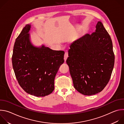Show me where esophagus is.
Returning a JSON list of instances; mask_svg holds the SVG:
<instances>
[{"instance_id": "1", "label": "esophagus", "mask_w": 124, "mask_h": 124, "mask_svg": "<svg viewBox=\"0 0 124 124\" xmlns=\"http://www.w3.org/2000/svg\"><path fill=\"white\" fill-rule=\"evenodd\" d=\"M68 57V54L67 52H65V54H64V60H65V62H66Z\"/></svg>"}]
</instances>
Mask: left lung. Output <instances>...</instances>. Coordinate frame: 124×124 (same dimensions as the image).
I'll use <instances>...</instances> for the list:
<instances>
[{"label":"left lung","instance_id":"1","mask_svg":"<svg viewBox=\"0 0 124 124\" xmlns=\"http://www.w3.org/2000/svg\"><path fill=\"white\" fill-rule=\"evenodd\" d=\"M96 31L86 34L70 45L66 63L74 86L80 93L93 95L109 81L115 56L110 35L101 22Z\"/></svg>","mask_w":124,"mask_h":124}]
</instances>
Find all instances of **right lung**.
I'll return each mask as SVG.
<instances>
[{
  "label": "right lung",
  "instance_id": "right-lung-1",
  "mask_svg": "<svg viewBox=\"0 0 124 124\" xmlns=\"http://www.w3.org/2000/svg\"><path fill=\"white\" fill-rule=\"evenodd\" d=\"M31 25L27 24L16 40L12 58L20 85L28 94L45 97L54 89V78L64 62V51L42 45L34 46L30 40Z\"/></svg>",
  "mask_w": 124,
  "mask_h": 124
}]
</instances>
